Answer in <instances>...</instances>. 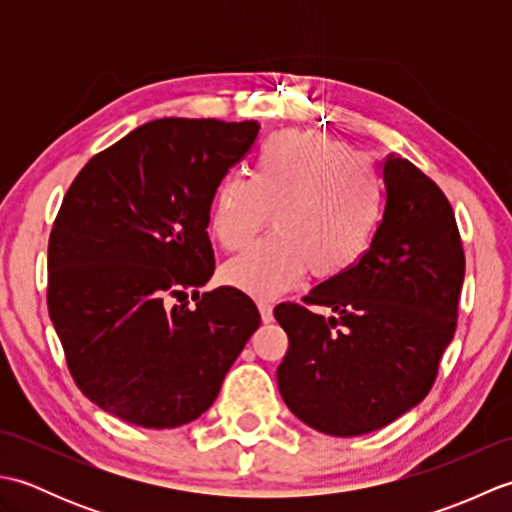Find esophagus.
I'll list each match as a JSON object with an SVG mask.
<instances>
[{
    "label": "esophagus",
    "mask_w": 512,
    "mask_h": 512,
    "mask_svg": "<svg viewBox=\"0 0 512 512\" xmlns=\"http://www.w3.org/2000/svg\"><path fill=\"white\" fill-rule=\"evenodd\" d=\"M257 308H259V314H262V321H264V323H270V321L275 319V317H273V306H270V303H264V301H262Z\"/></svg>",
    "instance_id": "34e87169"
}]
</instances>
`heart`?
Listing matches in <instances>:
<instances>
[{"instance_id": "heart-1", "label": "heart", "mask_w": 512, "mask_h": 512, "mask_svg": "<svg viewBox=\"0 0 512 512\" xmlns=\"http://www.w3.org/2000/svg\"><path fill=\"white\" fill-rule=\"evenodd\" d=\"M275 235L231 259L228 286L255 299H275L303 275L334 279L372 246L383 217V193L372 167L319 132H281L259 149L253 178L231 173L215 187L211 231L239 250L268 224Z\"/></svg>"}]
</instances>
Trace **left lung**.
I'll use <instances>...</instances> for the list:
<instances>
[{"instance_id":"obj_1","label":"left lung","mask_w":512,"mask_h":512,"mask_svg":"<svg viewBox=\"0 0 512 512\" xmlns=\"http://www.w3.org/2000/svg\"><path fill=\"white\" fill-rule=\"evenodd\" d=\"M385 211L372 246L345 275L314 286L308 305L279 303L288 334L277 369L288 409L328 436L387 427L436 383L458 325L464 250L447 195L409 160L383 165Z\"/></svg>"}]
</instances>
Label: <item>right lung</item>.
Wrapping results in <instances>:
<instances>
[{
	"mask_svg": "<svg viewBox=\"0 0 512 512\" xmlns=\"http://www.w3.org/2000/svg\"><path fill=\"white\" fill-rule=\"evenodd\" d=\"M257 134V121L158 118L96 154L65 193L48 312L74 383L112 416L147 429L200 418L262 323L242 290L198 292L215 270V187Z\"/></svg>",
	"mask_w": 512,
	"mask_h": 512,
	"instance_id": "1",
	"label": "right lung"
}]
</instances>
